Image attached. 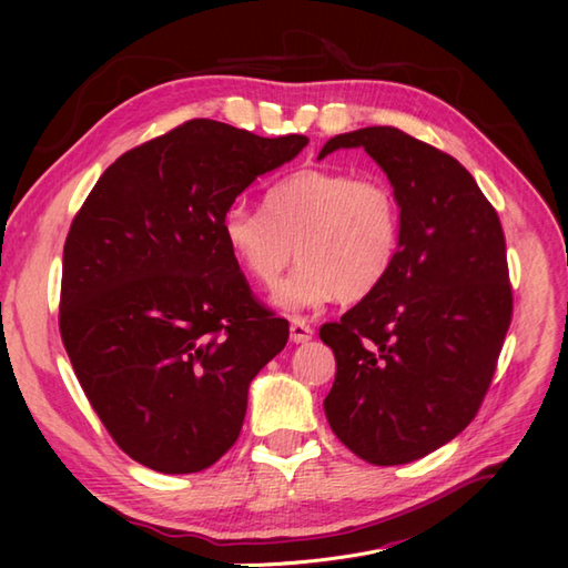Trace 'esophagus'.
<instances>
[{
    "mask_svg": "<svg viewBox=\"0 0 568 568\" xmlns=\"http://www.w3.org/2000/svg\"><path fill=\"white\" fill-rule=\"evenodd\" d=\"M288 332H291V341L294 343H305V341H311L313 338V326L307 324L303 317H294L291 320V326H288Z\"/></svg>",
    "mask_w": 568,
    "mask_h": 568,
    "instance_id": "obj_1",
    "label": "esophagus"
}]
</instances>
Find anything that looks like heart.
<instances>
[{
	"label": "heart",
	"mask_w": 568,
	"mask_h": 568,
	"mask_svg": "<svg viewBox=\"0 0 568 568\" xmlns=\"http://www.w3.org/2000/svg\"><path fill=\"white\" fill-rule=\"evenodd\" d=\"M222 242L272 303L301 313L341 296L359 301L388 277L403 244V215L393 186L382 178H355L305 168L267 186L263 211L232 203L220 220Z\"/></svg>",
	"instance_id": "obj_1"
}]
</instances>
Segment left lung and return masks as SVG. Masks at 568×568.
I'll list each match as a JSON object with an SVG mask.
<instances>
[{
	"instance_id": "8db88e82",
	"label": "left lung",
	"mask_w": 568,
	"mask_h": 568,
	"mask_svg": "<svg viewBox=\"0 0 568 568\" xmlns=\"http://www.w3.org/2000/svg\"><path fill=\"white\" fill-rule=\"evenodd\" d=\"M365 149L403 215L388 277L320 329L336 355L324 415L376 467L415 462L476 417L511 322L500 217L469 170L398 128L336 134L317 159Z\"/></svg>"
}]
</instances>
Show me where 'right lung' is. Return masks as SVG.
I'll return each instance as SVG.
<instances>
[{
	"label": "right lung",
	"mask_w": 568,
	"mask_h": 568,
	"mask_svg": "<svg viewBox=\"0 0 568 568\" xmlns=\"http://www.w3.org/2000/svg\"><path fill=\"white\" fill-rule=\"evenodd\" d=\"M307 136L189 123L123 153L99 178L63 246L61 338L120 450L194 474L242 432L253 376L288 322L251 296L220 220Z\"/></svg>",
	"instance_id": "add662e5"
}]
</instances>
